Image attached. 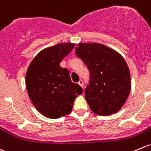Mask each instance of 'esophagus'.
Masks as SVG:
<instances>
[{"mask_svg":"<svg viewBox=\"0 0 151 151\" xmlns=\"http://www.w3.org/2000/svg\"><path fill=\"white\" fill-rule=\"evenodd\" d=\"M78 84H79V85H80L81 87H83V85H84V82H83V81H82V80H80V81H79Z\"/></svg>","mask_w":151,"mask_h":151,"instance_id":"1","label":"esophagus"}]
</instances>
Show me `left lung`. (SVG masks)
Listing matches in <instances>:
<instances>
[{
    "label": "left lung",
    "instance_id": "8db88e82",
    "mask_svg": "<svg viewBox=\"0 0 151 151\" xmlns=\"http://www.w3.org/2000/svg\"><path fill=\"white\" fill-rule=\"evenodd\" d=\"M75 53L90 71L85 98L92 111L101 116L119 111L131 88L129 68L123 57L99 43H80Z\"/></svg>",
    "mask_w": 151,
    "mask_h": 151
}]
</instances>
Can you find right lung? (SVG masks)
Instances as JSON below:
<instances>
[{
  "mask_svg": "<svg viewBox=\"0 0 151 151\" xmlns=\"http://www.w3.org/2000/svg\"><path fill=\"white\" fill-rule=\"evenodd\" d=\"M74 44L60 43L40 52L27 71L26 87L37 110L47 118L58 119L71 111L77 95L82 93L71 82L69 71L60 63L71 53Z\"/></svg>",
  "mask_w": 151,
  "mask_h": 151,
  "instance_id": "right-lung-1",
  "label": "right lung"
}]
</instances>
